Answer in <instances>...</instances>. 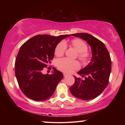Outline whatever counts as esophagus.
I'll use <instances>...</instances> for the list:
<instances>
[{
	"instance_id": "obj_1",
	"label": "esophagus",
	"mask_w": 125,
	"mask_h": 125,
	"mask_svg": "<svg viewBox=\"0 0 125 125\" xmlns=\"http://www.w3.org/2000/svg\"><path fill=\"white\" fill-rule=\"evenodd\" d=\"M68 75L67 74H66V73H63V76H64V77H67V76Z\"/></svg>"
}]
</instances>
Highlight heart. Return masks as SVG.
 <instances>
[{
  "label": "heart",
  "instance_id": "b5f03b06",
  "mask_svg": "<svg viewBox=\"0 0 125 125\" xmlns=\"http://www.w3.org/2000/svg\"><path fill=\"white\" fill-rule=\"evenodd\" d=\"M71 45L77 50L78 53V58L82 62H86L89 58L90 52L87 50L88 46L85 42L81 39H75L72 40ZM67 45L65 41H61L57 45L54 50V54L56 56H62L67 50ZM56 65L61 71L65 73H71L74 70L79 68L80 65L77 61L71 60L68 58H61L57 61Z\"/></svg>",
  "mask_w": 125,
  "mask_h": 125
}]
</instances>
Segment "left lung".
I'll list each match as a JSON object with an SVG mask.
<instances>
[{
	"label": "left lung",
	"mask_w": 125,
	"mask_h": 125,
	"mask_svg": "<svg viewBox=\"0 0 125 125\" xmlns=\"http://www.w3.org/2000/svg\"><path fill=\"white\" fill-rule=\"evenodd\" d=\"M88 42L92 48L93 57L88 65L78 72L82 78H75L69 88L73 96L84 100L94 99L102 93L109 83L111 61L108 50L103 42L89 33L72 35Z\"/></svg>",
	"instance_id": "left-lung-1"
}]
</instances>
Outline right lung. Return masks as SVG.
<instances>
[{"label":"right lung","mask_w":125,"mask_h":125,"mask_svg":"<svg viewBox=\"0 0 125 125\" xmlns=\"http://www.w3.org/2000/svg\"><path fill=\"white\" fill-rule=\"evenodd\" d=\"M69 36L71 35L55 37L39 35L21 46L15 60V72L20 89L27 98L35 101H43L53 94L63 78V73L54 67L52 74H44L42 71L51 63L57 45Z\"/></svg>","instance_id":"right-lung-1"}]
</instances>
